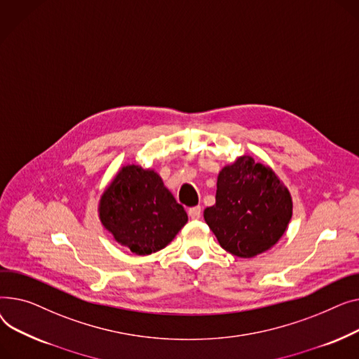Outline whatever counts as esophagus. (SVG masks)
I'll return each mask as SVG.
<instances>
[{
	"label": "esophagus",
	"instance_id": "esophagus-1",
	"mask_svg": "<svg viewBox=\"0 0 359 359\" xmlns=\"http://www.w3.org/2000/svg\"><path fill=\"white\" fill-rule=\"evenodd\" d=\"M188 216L191 217V219H194V220L200 219V217H201V207H200V205L189 207V208H188Z\"/></svg>",
	"mask_w": 359,
	"mask_h": 359
}]
</instances>
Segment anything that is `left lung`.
I'll return each mask as SVG.
<instances>
[{
  "instance_id": "8db88e82",
  "label": "left lung",
  "mask_w": 359,
  "mask_h": 359,
  "mask_svg": "<svg viewBox=\"0 0 359 359\" xmlns=\"http://www.w3.org/2000/svg\"><path fill=\"white\" fill-rule=\"evenodd\" d=\"M292 215L288 189L268 166L241 156L217 178L216 204L204 219L220 246L231 255L252 258L284 235Z\"/></svg>"
}]
</instances>
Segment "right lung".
I'll use <instances>...</instances> for the list:
<instances>
[{"label": "right lung", "instance_id": "right-lung-1", "mask_svg": "<svg viewBox=\"0 0 359 359\" xmlns=\"http://www.w3.org/2000/svg\"><path fill=\"white\" fill-rule=\"evenodd\" d=\"M98 210L104 227L137 255L163 249L188 220L161 177L137 165L124 166L117 174Z\"/></svg>", "mask_w": 359, "mask_h": 359}]
</instances>
